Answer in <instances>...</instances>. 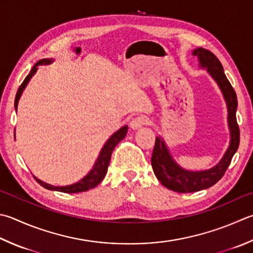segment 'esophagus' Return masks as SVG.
I'll return each mask as SVG.
<instances>
[{"instance_id": "obj_1", "label": "esophagus", "mask_w": 253, "mask_h": 253, "mask_svg": "<svg viewBox=\"0 0 253 253\" xmlns=\"http://www.w3.org/2000/svg\"><path fill=\"white\" fill-rule=\"evenodd\" d=\"M146 120L143 117H136L134 119H132V121L130 122V127L132 130H139V128L143 127L145 126Z\"/></svg>"}]
</instances>
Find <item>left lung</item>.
I'll return each instance as SVG.
<instances>
[{"label": "left lung", "mask_w": 253, "mask_h": 253, "mask_svg": "<svg viewBox=\"0 0 253 253\" xmlns=\"http://www.w3.org/2000/svg\"><path fill=\"white\" fill-rule=\"evenodd\" d=\"M192 54L198 58L199 68L206 69L211 77L215 80L220 89L223 99H225L230 142L221 160L211 169L204 170H188L183 169L173 159L163 137L161 135L157 136L151 159L152 168L162 185L177 193L198 192V190L206 189L215 185L225 174L232 156L238 150L240 141L239 126H238L236 118L238 107L237 94L223 73L221 63L211 50L202 48V47L194 49Z\"/></svg>", "instance_id": "8db88e82"}]
</instances>
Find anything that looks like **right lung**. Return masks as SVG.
Returning <instances> with one entry per match:
<instances>
[{
  "mask_svg": "<svg viewBox=\"0 0 253 253\" xmlns=\"http://www.w3.org/2000/svg\"><path fill=\"white\" fill-rule=\"evenodd\" d=\"M52 63V59L50 58H45V59H41L40 61L33 66V68L31 69L30 74L26 76V78L24 79L23 84L20 85L18 88L16 96H15V101H14V107H15V111H17V106H18V101H20V98L22 96V93L24 91V89L26 88V85L30 83L31 78L36 74V71L38 69V66L41 65H49ZM127 132V126H122L121 128H119L117 132H114L113 134L109 137L108 141L106 142V144L103 145V147L100 151L98 159L94 163L93 168L90 169L89 173L84 176V178H82L79 182L71 184V185H67V186H54L50 184H47L42 180L38 179L37 177H35V179L37 180V183H40L41 186L49 189V190H57V192H61V193H67V194H75V193H82V192H87V190L91 189L93 187H96L98 184L101 183V180L104 178L106 176L107 171H108V166L109 163H110L111 160V154L114 150V147L117 146V144L120 141H122L125 139Z\"/></svg>",
  "mask_w": 253,
  "mask_h": 253,
  "instance_id": "right-lung-1",
  "label": "right lung"
}]
</instances>
